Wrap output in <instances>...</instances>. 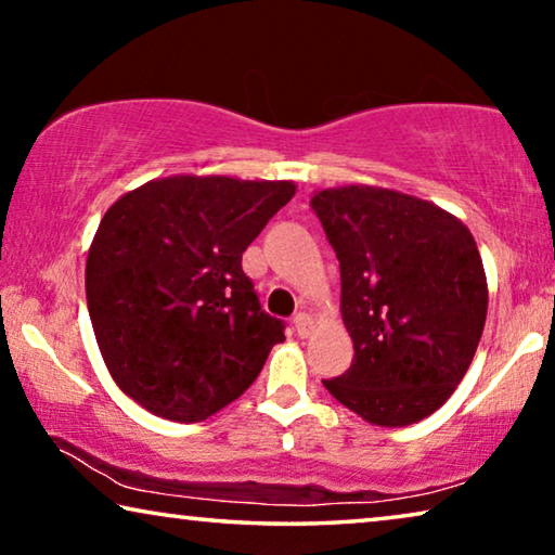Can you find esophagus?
Instances as JSON below:
<instances>
[{"label":"esophagus","instance_id":"1","mask_svg":"<svg viewBox=\"0 0 555 555\" xmlns=\"http://www.w3.org/2000/svg\"><path fill=\"white\" fill-rule=\"evenodd\" d=\"M294 328H296V333L301 338H306V336H311V331H313V319L309 313H298V315H294Z\"/></svg>","mask_w":555,"mask_h":555}]
</instances>
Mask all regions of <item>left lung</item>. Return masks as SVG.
<instances>
[{"label": "left lung", "mask_w": 555, "mask_h": 555, "mask_svg": "<svg viewBox=\"0 0 555 555\" xmlns=\"http://www.w3.org/2000/svg\"><path fill=\"white\" fill-rule=\"evenodd\" d=\"M311 207L340 261L356 350L325 390L371 425H415L450 400L477 353L489 306L477 242L435 202L373 184L315 190Z\"/></svg>", "instance_id": "8db88e82"}]
</instances>
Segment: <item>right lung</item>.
Listing matches in <instances>:
<instances>
[{"instance_id": "right-lung-1", "label": "right lung", "mask_w": 555, "mask_h": 555, "mask_svg": "<svg viewBox=\"0 0 555 555\" xmlns=\"http://www.w3.org/2000/svg\"><path fill=\"white\" fill-rule=\"evenodd\" d=\"M292 180L172 175L126 192L86 259L95 343L118 388L175 422L215 415L257 380L284 323L242 271Z\"/></svg>"}]
</instances>
